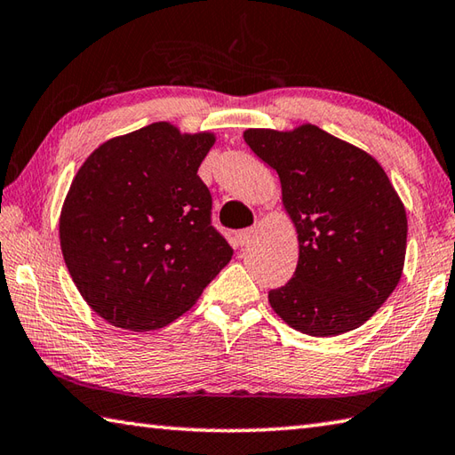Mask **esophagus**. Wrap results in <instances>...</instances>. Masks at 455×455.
Returning <instances> with one entry per match:
<instances>
[{
	"label": "esophagus",
	"instance_id": "34e87169",
	"mask_svg": "<svg viewBox=\"0 0 455 455\" xmlns=\"http://www.w3.org/2000/svg\"><path fill=\"white\" fill-rule=\"evenodd\" d=\"M252 241V230L246 228V230H238V233L235 235V246H246L251 244Z\"/></svg>",
	"mask_w": 455,
	"mask_h": 455
}]
</instances>
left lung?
<instances>
[{
  "label": "left lung",
  "mask_w": 455,
  "mask_h": 455,
  "mask_svg": "<svg viewBox=\"0 0 455 455\" xmlns=\"http://www.w3.org/2000/svg\"><path fill=\"white\" fill-rule=\"evenodd\" d=\"M243 137L278 172L299 235V264L268 292L272 310L320 338L362 326L398 286L406 259V209L382 164L312 123Z\"/></svg>",
  "instance_id": "8db88e82"
}]
</instances>
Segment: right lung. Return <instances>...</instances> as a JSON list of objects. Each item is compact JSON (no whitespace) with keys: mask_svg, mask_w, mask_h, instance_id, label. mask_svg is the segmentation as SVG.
I'll return each instance as SVG.
<instances>
[{"mask_svg":"<svg viewBox=\"0 0 455 455\" xmlns=\"http://www.w3.org/2000/svg\"><path fill=\"white\" fill-rule=\"evenodd\" d=\"M214 141L211 131L151 123L99 145L73 177L60 217L63 260L109 324L131 332L171 324L233 259L196 175Z\"/></svg>","mask_w":455,"mask_h":455,"instance_id":"1","label":"right lung"}]
</instances>
